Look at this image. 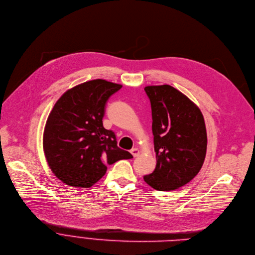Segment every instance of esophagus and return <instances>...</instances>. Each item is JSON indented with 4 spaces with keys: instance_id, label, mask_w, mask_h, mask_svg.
Returning <instances> with one entry per match:
<instances>
[{
    "instance_id": "esophagus-1",
    "label": "esophagus",
    "mask_w": 255,
    "mask_h": 255,
    "mask_svg": "<svg viewBox=\"0 0 255 255\" xmlns=\"http://www.w3.org/2000/svg\"><path fill=\"white\" fill-rule=\"evenodd\" d=\"M131 153H132V155L134 156V157H136V156H138V154H139V150H138L137 148H132L131 149V151H130Z\"/></svg>"
}]
</instances>
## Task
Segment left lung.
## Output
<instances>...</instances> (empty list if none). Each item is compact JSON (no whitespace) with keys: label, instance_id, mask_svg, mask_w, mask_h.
Listing matches in <instances>:
<instances>
[{"label":"left lung","instance_id":"left-lung-1","mask_svg":"<svg viewBox=\"0 0 255 255\" xmlns=\"http://www.w3.org/2000/svg\"><path fill=\"white\" fill-rule=\"evenodd\" d=\"M144 90L151 106L156 166L143 179L156 190H175L190 182L203 165L207 144L203 116L171 85Z\"/></svg>","mask_w":255,"mask_h":255}]
</instances>
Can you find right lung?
<instances>
[{
	"label": "right lung",
	"mask_w": 255,
	"mask_h": 255,
	"mask_svg": "<svg viewBox=\"0 0 255 255\" xmlns=\"http://www.w3.org/2000/svg\"><path fill=\"white\" fill-rule=\"evenodd\" d=\"M122 85L96 79L79 84L55 104L45 124L43 149L53 173L74 187H90L108 165L132 154L103 125L106 104Z\"/></svg>",
	"instance_id": "1"
}]
</instances>
